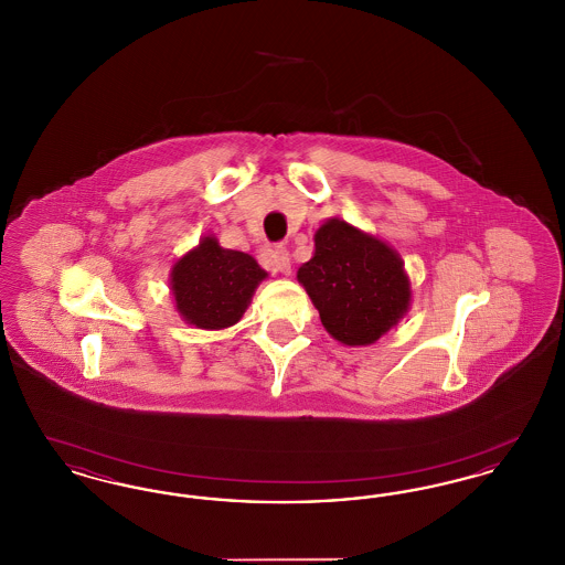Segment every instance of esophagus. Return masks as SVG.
<instances>
[{
	"label": "esophagus",
	"instance_id": "34e87169",
	"mask_svg": "<svg viewBox=\"0 0 565 565\" xmlns=\"http://www.w3.org/2000/svg\"><path fill=\"white\" fill-rule=\"evenodd\" d=\"M265 263H267V269L273 270V273L290 275V270H292L290 254H288V249H286L284 245H275V247L270 249L269 256H267Z\"/></svg>",
	"mask_w": 565,
	"mask_h": 565
}]
</instances>
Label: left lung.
Instances as JSON below:
<instances>
[{
    "label": "left lung",
    "instance_id": "obj_1",
    "mask_svg": "<svg viewBox=\"0 0 565 565\" xmlns=\"http://www.w3.org/2000/svg\"><path fill=\"white\" fill-rule=\"evenodd\" d=\"M298 281L323 328L345 345L375 343L398 323L411 300L401 256L337 217L316 233V254L298 269Z\"/></svg>",
    "mask_w": 565,
    "mask_h": 565
}]
</instances>
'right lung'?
Masks as SVG:
<instances>
[{
	"mask_svg": "<svg viewBox=\"0 0 565 565\" xmlns=\"http://www.w3.org/2000/svg\"><path fill=\"white\" fill-rule=\"evenodd\" d=\"M267 277L243 252L220 247L205 237L171 270L175 307L196 328L220 330L239 322L256 286Z\"/></svg>",
	"mask_w": 565,
	"mask_h": 565,
	"instance_id": "obj_1",
	"label": "right lung"
}]
</instances>
